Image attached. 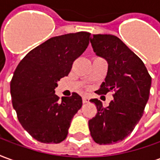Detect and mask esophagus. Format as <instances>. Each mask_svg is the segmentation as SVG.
Here are the masks:
<instances>
[{
	"label": "esophagus",
	"mask_w": 160,
	"mask_h": 160,
	"mask_svg": "<svg viewBox=\"0 0 160 160\" xmlns=\"http://www.w3.org/2000/svg\"><path fill=\"white\" fill-rule=\"evenodd\" d=\"M82 102L83 104H87V103H89V98L87 97H83L82 98Z\"/></svg>",
	"instance_id": "1"
}]
</instances>
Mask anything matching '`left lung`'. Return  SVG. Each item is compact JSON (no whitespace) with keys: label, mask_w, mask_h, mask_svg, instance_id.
Segmentation results:
<instances>
[{"label":"left lung","mask_w":160,"mask_h":160,"mask_svg":"<svg viewBox=\"0 0 160 160\" xmlns=\"http://www.w3.org/2000/svg\"><path fill=\"white\" fill-rule=\"evenodd\" d=\"M90 42L96 55L108 62L107 75L96 92L113 91L114 99L107 107L98 98L91 99L97 114L89 120V129L96 143L113 144L127 137L142 117L152 78L143 62L118 37L96 34Z\"/></svg>","instance_id":"8db88e82"}]
</instances>
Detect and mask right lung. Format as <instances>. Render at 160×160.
Instances as JSON below:
<instances>
[{
  "instance_id": "obj_1",
  "label": "right lung",
  "mask_w": 160,
  "mask_h": 160,
  "mask_svg": "<svg viewBox=\"0 0 160 160\" xmlns=\"http://www.w3.org/2000/svg\"><path fill=\"white\" fill-rule=\"evenodd\" d=\"M90 35L79 32L51 38L32 49L16 68L10 83L12 106L22 127L37 141L60 143L67 138L82 98L73 92L60 101L55 88L86 50Z\"/></svg>"
}]
</instances>
